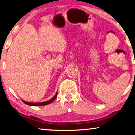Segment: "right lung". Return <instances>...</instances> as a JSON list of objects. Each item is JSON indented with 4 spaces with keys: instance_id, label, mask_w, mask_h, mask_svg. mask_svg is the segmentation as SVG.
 <instances>
[{
    "instance_id": "right-lung-1",
    "label": "right lung",
    "mask_w": 135,
    "mask_h": 135,
    "mask_svg": "<svg viewBox=\"0 0 135 135\" xmlns=\"http://www.w3.org/2000/svg\"><path fill=\"white\" fill-rule=\"evenodd\" d=\"M57 95V92H56V94L54 95V97H52L51 100H48V101H46V102H38V103H30V102H24V101H22V102H23L25 104H26V105H30V106H44V105H49V104L52 103V102L56 98Z\"/></svg>"
}]
</instances>
